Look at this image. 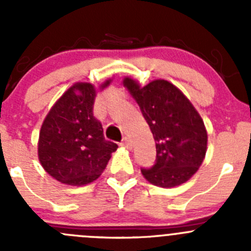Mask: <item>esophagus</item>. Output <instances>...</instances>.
I'll return each mask as SVG.
<instances>
[{
	"label": "esophagus",
	"mask_w": 251,
	"mask_h": 251,
	"mask_svg": "<svg viewBox=\"0 0 251 251\" xmlns=\"http://www.w3.org/2000/svg\"><path fill=\"white\" fill-rule=\"evenodd\" d=\"M120 146L124 147V148H126V149H132V142H131L130 138L125 137L123 140V142L120 143Z\"/></svg>",
	"instance_id": "34e87169"
}]
</instances>
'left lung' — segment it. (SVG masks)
<instances>
[{
  "label": "left lung",
  "mask_w": 251,
  "mask_h": 251,
  "mask_svg": "<svg viewBox=\"0 0 251 251\" xmlns=\"http://www.w3.org/2000/svg\"><path fill=\"white\" fill-rule=\"evenodd\" d=\"M123 85L140 105L155 141L156 161L153 168L142 169L144 178L163 188L188 181L206 154L207 132L201 116L181 90L163 78L141 86L126 76Z\"/></svg>",
  "instance_id": "left-lung-1"
}]
</instances>
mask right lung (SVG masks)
Instances as JSON below:
<instances>
[{"instance_id": "1", "label": "right lung", "mask_w": 251, "mask_h": 251, "mask_svg": "<svg viewBox=\"0 0 251 251\" xmlns=\"http://www.w3.org/2000/svg\"><path fill=\"white\" fill-rule=\"evenodd\" d=\"M110 82L108 78L100 88ZM96 96L92 83H74L53 104L40 130V163L50 176L68 186L96 181L118 149L105 140L102 124L93 116Z\"/></svg>"}]
</instances>
